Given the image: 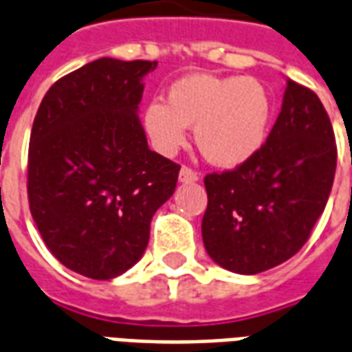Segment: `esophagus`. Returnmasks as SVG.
<instances>
[{
	"label": "esophagus",
	"instance_id": "34e87169",
	"mask_svg": "<svg viewBox=\"0 0 352 352\" xmlns=\"http://www.w3.org/2000/svg\"><path fill=\"white\" fill-rule=\"evenodd\" d=\"M197 179H199L197 171H194L192 168H188V166H182L181 171H179V181L181 182H195Z\"/></svg>",
	"mask_w": 352,
	"mask_h": 352
}]
</instances>
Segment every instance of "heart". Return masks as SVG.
I'll return each mask as SVG.
<instances>
[{
    "label": "heart",
    "instance_id": "obj_1",
    "mask_svg": "<svg viewBox=\"0 0 352 352\" xmlns=\"http://www.w3.org/2000/svg\"><path fill=\"white\" fill-rule=\"evenodd\" d=\"M272 118V94L258 79L192 74L171 85L168 103H147L144 129L158 153L171 155L184 146L188 125H195L203 157L236 168L262 149Z\"/></svg>",
    "mask_w": 352,
    "mask_h": 352
}]
</instances>
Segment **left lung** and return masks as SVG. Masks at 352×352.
Wrapping results in <instances>:
<instances>
[{"mask_svg":"<svg viewBox=\"0 0 352 352\" xmlns=\"http://www.w3.org/2000/svg\"><path fill=\"white\" fill-rule=\"evenodd\" d=\"M331 118L316 92L288 80L283 109L256 155L205 177L203 241L225 270L256 275L292 258L323 214L336 173Z\"/></svg>","mask_w":352,"mask_h":352,"instance_id":"left-lung-1","label":"left lung"}]
</instances>
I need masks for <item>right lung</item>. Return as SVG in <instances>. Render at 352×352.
<instances>
[{
	"instance_id": "add662e5",
	"label": "right lung",
	"mask_w": 352,
	"mask_h": 352,
	"mask_svg": "<svg viewBox=\"0 0 352 352\" xmlns=\"http://www.w3.org/2000/svg\"><path fill=\"white\" fill-rule=\"evenodd\" d=\"M157 60L98 58L64 75L34 116L27 197L53 256L109 280L133 267L153 214L175 192L181 166L151 151L142 123V77Z\"/></svg>"
}]
</instances>
